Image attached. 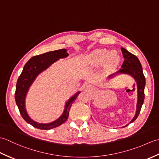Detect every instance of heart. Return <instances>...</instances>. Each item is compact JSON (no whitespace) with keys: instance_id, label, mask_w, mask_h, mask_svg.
<instances>
[{"instance_id":"b5f03b06","label":"heart","mask_w":159,"mask_h":159,"mask_svg":"<svg viewBox=\"0 0 159 159\" xmlns=\"http://www.w3.org/2000/svg\"><path fill=\"white\" fill-rule=\"evenodd\" d=\"M120 56L115 50L107 49H98L87 56L85 62L87 66L97 67L107 63L109 66H116L120 61Z\"/></svg>"}]
</instances>
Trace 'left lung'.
<instances>
[{"mask_svg": "<svg viewBox=\"0 0 159 159\" xmlns=\"http://www.w3.org/2000/svg\"><path fill=\"white\" fill-rule=\"evenodd\" d=\"M121 50L124 58V63L121 66V69L118 70L115 74H111L109 77L111 78L113 76L117 74H129L131 76H133L134 80H136L137 84L138 99L136 114L133 117V119L130 122L132 123L137 119L138 116H139L141 107H142V104L143 103L145 98L144 88L145 85H146V79H145V76L143 75L142 66H141V64L139 59L135 55H134L133 54L128 52L125 48H121ZM128 124H127L126 126H128ZM126 126H125L124 127H126Z\"/></svg>", "mask_w": 159, "mask_h": 159, "instance_id": "obj_1", "label": "left lung"}]
</instances>
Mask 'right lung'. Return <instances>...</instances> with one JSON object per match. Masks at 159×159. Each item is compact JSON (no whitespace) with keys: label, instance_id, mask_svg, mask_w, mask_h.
<instances>
[{"label":"right lung","instance_id":"add662e5","mask_svg":"<svg viewBox=\"0 0 159 159\" xmlns=\"http://www.w3.org/2000/svg\"><path fill=\"white\" fill-rule=\"evenodd\" d=\"M68 55L67 50L66 49L54 50V51H50L33 57L24 66L22 72L20 75L16 83L15 100L23 119L27 123L32 125L33 127L41 130H49L61 125L68 118L71 106L74 101L77 98V96H79L80 92H77L74 96L70 98V100L66 102L65 110H64L62 116L51 123L39 124L30 118L25 109V98L26 93H27L31 84L35 80V78L43 70L48 68L51 64L59 60V59L65 58Z\"/></svg>","mask_w":159,"mask_h":159}]
</instances>
